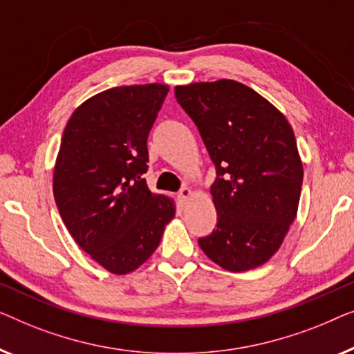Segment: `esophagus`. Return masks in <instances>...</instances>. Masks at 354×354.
Wrapping results in <instances>:
<instances>
[{"instance_id": "34e87169", "label": "esophagus", "mask_w": 354, "mask_h": 354, "mask_svg": "<svg viewBox=\"0 0 354 354\" xmlns=\"http://www.w3.org/2000/svg\"><path fill=\"white\" fill-rule=\"evenodd\" d=\"M192 196V189H189V187H183L181 191H179V194H178V201H179V203H181V205H186V202H187V198Z\"/></svg>"}]
</instances>
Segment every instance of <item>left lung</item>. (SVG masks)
I'll use <instances>...</instances> for the list:
<instances>
[{
  "label": "left lung",
  "instance_id": "left-lung-1",
  "mask_svg": "<svg viewBox=\"0 0 354 354\" xmlns=\"http://www.w3.org/2000/svg\"><path fill=\"white\" fill-rule=\"evenodd\" d=\"M175 94L216 167L210 192L218 223L198 245L226 271L265 265L300 202L303 165L292 127L270 101L234 80L183 84Z\"/></svg>",
  "mask_w": 354,
  "mask_h": 354
}]
</instances>
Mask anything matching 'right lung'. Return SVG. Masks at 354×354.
<instances>
[{
  "mask_svg": "<svg viewBox=\"0 0 354 354\" xmlns=\"http://www.w3.org/2000/svg\"><path fill=\"white\" fill-rule=\"evenodd\" d=\"M168 84L117 86L75 109L64 129L53 192L78 247L112 274L138 270L175 218V201L149 191L147 136Z\"/></svg>",
  "mask_w": 354,
  "mask_h": 354,
  "instance_id": "add662e5",
  "label": "right lung"
}]
</instances>
